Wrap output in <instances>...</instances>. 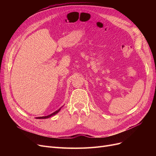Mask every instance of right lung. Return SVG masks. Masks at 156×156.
<instances>
[{
    "mask_svg": "<svg viewBox=\"0 0 156 156\" xmlns=\"http://www.w3.org/2000/svg\"><path fill=\"white\" fill-rule=\"evenodd\" d=\"M62 107H63V106H62ZM62 107H61L59 108L58 110L56 111L55 112H53V113H52V114H51V115H48V116H40V117H36V119H48V118H50V117L53 116H54V115H55L57 114V113L60 111L61 108H62Z\"/></svg>",
    "mask_w": 156,
    "mask_h": 156,
    "instance_id": "obj_1",
    "label": "right lung"
}]
</instances>
